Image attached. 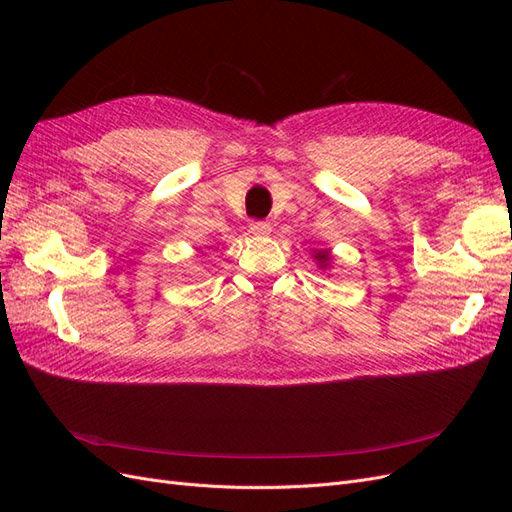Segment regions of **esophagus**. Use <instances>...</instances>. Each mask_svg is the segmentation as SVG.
<instances>
[{
	"instance_id": "esophagus-1",
	"label": "esophagus",
	"mask_w": 512,
	"mask_h": 512,
	"mask_svg": "<svg viewBox=\"0 0 512 512\" xmlns=\"http://www.w3.org/2000/svg\"><path fill=\"white\" fill-rule=\"evenodd\" d=\"M250 230L254 232L256 237H267L269 232H271V224H269V222H262V220H254V222L250 224Z\"/></svg>"
}]
</instances>
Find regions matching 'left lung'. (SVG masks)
I'll return each instance as SVG.
<instances>
[{
  "instance_id": "8db88e82",
  "label": "left lung",
  "mask_w": 512,
  "mask_h": 512,
  "mask_svg": "<svg viewBox=\"0 0 512 512\" xmlns=\"http://www.w3.org/2000/svg\"><path fill=\"white\" fill-rule=\"evenodd\" d=\"M316 260L322 262V265H324V262L329 260V252H316Z\"/></svg>"
}]
</instances>
